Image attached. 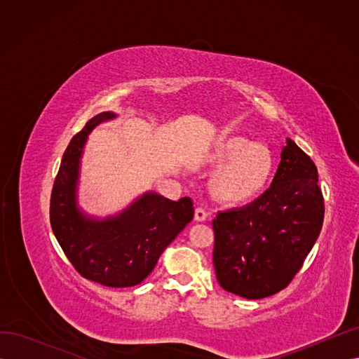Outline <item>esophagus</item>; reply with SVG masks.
<instances>
[{
    "label": "esophagus",
    "mask_w": 359,
    "mask_h": 359,
    "mask_svg": "<svg viewBox=\"0 0 359 359\" xmlns=\"http://www.w3.org/2000/svg\"><path fill=\"white\" fill-rule=\"evenodd\" d=\"M206 219H208V212H206L203 208H201V206H198L196 211H194V220L205 222Z\"/></svg>",
    "instance_id": "obj_1"
}]
</instances>
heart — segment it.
Segmentation results:
<instances>
[{"mask_svg":"<svg viewBox=\"0 0 359 359\" xmlns=\"http://www.w3.org/2000/svg\"><path fill=\"white\" fill-rule=\"evenodd\" d=\"M214 163L222 169L215 180L217 196L231 203L253 199L265 187L273 169L269 149L245 137L224 140Z\"/></svg>","mask_w":359,"mask_h":359,"instance_id":"obj_1","label":"heart"}]
</instances>
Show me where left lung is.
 Segmentation results:
<instances>
[{
	"instance_id": "left-lung-1",
	"label": "left lung",
	"mask_w": 359,
	"mask_h": 359,
	"mask_svg": "<svg viewBox=\"0 0 359 359\" xmlns=\"http://www.w3.org/2000/svg\"><path fill=\"white\" fill-rule=\"evenodd\" d=\"M323 214L316 165L287 139L269 189L212 220V262L222 287L247 299L287 287L318 240Z\"/></svg>"
}]
</instances>
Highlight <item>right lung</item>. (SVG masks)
Listing matches in <instances>:
<instances>
[{
    "label": "right lung",
    "mask_w": 359,
    "mask_h": 359,
    "mask_svg": "<svg viewBox=\"0 0 359 359\" xmlns=\"http://www.w3.org/2000/svg\"><path fill=\"white\" fill-rule=\"evenodd\" d=\"M103 112L76 133L60 165L50 194V226L73 268L94 283L128 287L140 283L154 269L160 255L193 220V201H169L148 193L115 219L90 220L76 208L74 191L79 157L86 137L103 119Z\"/></svg>",
    "instance_id": "add662e5"
}]
</instances>
